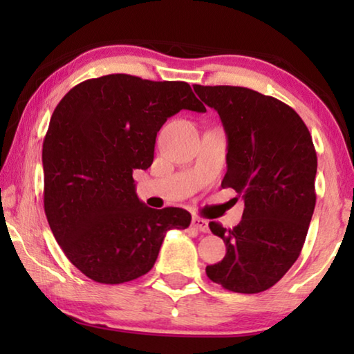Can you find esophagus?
<instances>
[{
	"mask_svg": "<svg viewBox=\"0 0 354 354\" xmlns=\"http://www.w3.org/2000/svg\"><path fill=\"white\" fill-rule=\"evenodd\" d=\"M192 226L196 227V230L201 231V232H207L209 231V225L205 218H200V217H194L192 218Z\"/></svg>",
	"mask_w": 354,
	"mask_h": 354,
	"instance_id": "1",
	"label": "esophagus"
}]
</instances>
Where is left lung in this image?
Returning a JSON list of instances; mask_svg holds the SVG:
<instances>
[{
	"mask_svg": "<svg viewBox=\"0 0 354 354\" xmlns=\"http://www.w3.org/2000/svg\"><path fill=\"white\" fill-rule=\"evenodd\" d=\"M218 112L227 136L221 187L245 201L237 226L209 227L226 256L207 278L237 293L270 289L298 259L315 207L317 153L301 117L283 101L247 87L194 86Z\"/></svg>",
	"mask_w": 354,
	"mask_h": 354,
	"instance_id": "left-lung-1",
	"label": "left lung"
}]
</instances>
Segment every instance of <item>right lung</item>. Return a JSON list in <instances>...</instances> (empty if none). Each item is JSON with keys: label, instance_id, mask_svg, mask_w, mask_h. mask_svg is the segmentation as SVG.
Returning <instances> with one entry per match:
<instances>
[{"label": "right lung", "instance_id": "add662e5", "mask_svg": "<svg viewBox=\"0 0 354 354\" xmlns=\"http://www.w3.org/2000/svg\"><path fill=\"white\" fill-rule=\"evenodd\" d=\"M206 112L187 82L106 75L59 101L44 139V207L53 236L87 278L122 284L151 270L165 232L190 214L151 209L136 195L134 170L153 164L167 118Z\"/></svg>", "mask_w": 354, "mask_h": 354}]
</instances>
